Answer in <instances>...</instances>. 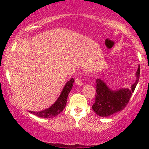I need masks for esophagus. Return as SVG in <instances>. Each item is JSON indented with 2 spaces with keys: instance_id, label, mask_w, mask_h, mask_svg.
Segmentation results:
<instances>
[{
  "instance_id": "1",
  "label": "esophagus",
  "mask_w": 149,
  "mask_h": 149,
  "mask_svg": "<svg viewBox=\"0 0 149 149\" xmlns=\"http://www.w3.org/2000/svg\"><path fill=\"white\" fill-rule=\"evenodd\" d=\"M75 84L77 86H82V85H84V83L82 82V81H81V78L79 77L75 79Z\"/></svg>"
}]
</instances>
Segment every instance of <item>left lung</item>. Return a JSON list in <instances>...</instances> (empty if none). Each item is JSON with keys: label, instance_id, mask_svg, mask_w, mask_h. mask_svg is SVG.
<instances>
[{"label": "left lung", "instance_id": "left-lung-1", "mask_svg": "<svg viewBox=\"0 0 149 149\" xmlns=\"http://www.w3.org/2000/svg\"><path fill=\"white\" fill-rule=\"evenodd\" d=\"M139 65L136 72V80L131 89L123 88L118 90H112L101 79L96 80L95 101L93 105V110L97 115L107 117L123 110L128 104L132 93L135 90L139 81Z\"/></svg>", "mask_w": 149, "mask_h": 149}]
</instances>
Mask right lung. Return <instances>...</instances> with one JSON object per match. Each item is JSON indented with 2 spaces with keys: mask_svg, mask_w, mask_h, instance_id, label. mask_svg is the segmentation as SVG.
I'll return each instance as SVG.
<instances>
[{
  "mask_svg": "<svg viewBox=\"0 0 149 149\" xmlns=\"http://www.w3.org/2000/svg\"><path fill=\"white\" fill-rule=\"evenodd\" d=\"M74 81V80L73 78H72L65 84V86H64L63 91H62L61 94L59 96V98H57L56 102L52 106L50 107L49 108L42 110V111L29 112L31 113L34 114L36 116L42 117V118H46V119H48V118H53V117L56 116L58 114H60L63 111V109L65 108V104H66L67 102V98H68V94H69L71 89H72V86H73Z\"/></svg>",
  "mask_w": 149,
  "mask_h": 149,
  "instance_id": "obj_1",
  "label": "right lung"
}]
</instances>
